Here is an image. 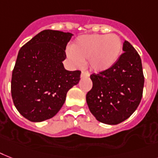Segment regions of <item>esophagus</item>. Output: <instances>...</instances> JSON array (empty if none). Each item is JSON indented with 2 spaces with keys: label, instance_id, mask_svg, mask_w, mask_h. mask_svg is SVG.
Wrapping results in <instances>:
<instances>
[{
  "label": "esophagus",
  "instance_id": "1",
  "mask_svg": "<svg viewBox=\"0 0 158 158\" xmlns=\"http://www.w3.org/2000/svg\"><path fill=\"white\" fill-rule=\"evenodd\" d=\"M89 76H90V73L88 72V71L83 70L81 72V78H88Z\"/></svg>",
  "mask_w": 158,
  "mask_h": 158
}]
</instances>
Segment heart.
<instances>
[{
	"label": "heart",
	"mask_w": 158,
	"mask_h": 158,
	"mask_svg": "<svg viewBox=\"0 0 158 158\" xmlns=\"http://www.w3.org/2000/svg\"><path fill=\"white\" fill-rule=\"evenodd\" d=\"M122 49L121 38L115 34L84 35L73 44L68 56L75 66L88 60L91 70L105 71L116 63Z\"/></svg>",
	"instance_id": "heart-1"
}]
</instances>
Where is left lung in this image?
Here are the masks:
<instances>
[{
  "mask_svg": "<svg viewBox=\"0 0 158 158\" xmlns=\"http://www.w3.org/2000/svg\"><path fill=\"white\" fill-rule=\"evenodd\" d=\"M116 63L105 71L92 74V88L86 95L88 108L101 123L116 125L135 112L143 96L141 58L128 41Z\"/></svg>",
  "mask_w": 158,
  "mask_h": 158,
  "instance_id": "8db88e82",
  "label": "left lung"
}]
</instances>
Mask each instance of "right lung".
<instances>
[{"label":"right lung","instance_id":"1","mask_svg":"<svg viewBox=\"0 0 158 158\" xmlns=\"http://www.w3.org/2000/svg\"><path fill=\"white\" fill-rule=\"evenodd\" d=\"M73 35L44 30L19 50L11 79L15 107L31 122H43L57 114L66 93L80 79V70L69 71L62 61Z\"/></svg>","mask_w":158,"mask_h":158}]
</instances>
